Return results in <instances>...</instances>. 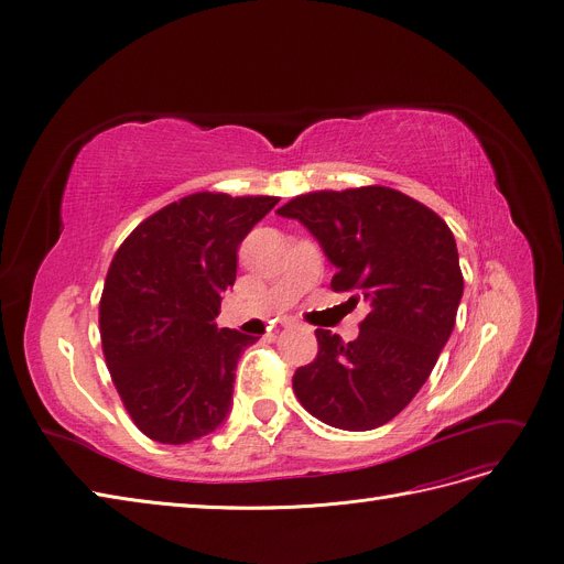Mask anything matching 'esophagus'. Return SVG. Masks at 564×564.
Instances as JSON below:
<instances>
[{
	"label": "esophagus",
	"mask_w": 564,
	"mask_h": 564,
	"mask_svg": "<svg viewBox=\"0 0 564 564\" xmlns=\"http://www.w3.org/2000/svg\"><path fill=\"white\" fill-rule=\"evenodd\" d=\"M281 324H283V327H294V324H297V322H294L292 317H285Z\"/></svg>",
	"instance_id": "esophagus-1"
}]
</instances>
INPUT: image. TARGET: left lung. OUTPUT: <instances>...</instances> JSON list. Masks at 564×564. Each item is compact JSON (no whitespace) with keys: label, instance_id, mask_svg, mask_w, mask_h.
Masks as SVG:
<instances>
[{"label":"left lung","instance_id":"left-lung-1","mask_svg":"<svg viewBox=\"0 0 564 564\" xmlns=\"http://www.w3.org/2000/svg\"><path fill=\"white\" fill-rule=\"evenodd\" d=\"M336 267L332 288L354 290L370 313L359 338L317 329V359L292 389L322 423L349 432L393 421L427 381L446 347L464 292L448 224L389 187L313 192L285 203Z\"/></svg>","mask_w":564,"mask_h":564}]
</instances>
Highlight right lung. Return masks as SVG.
I'll use <instances>...</instances> for the list:
<instances>
[{
    "label": "right lung",
    "mask_w": 564,
    "mask_h": 564,
    "mask_svg": "<svg viewBox=\"0 0 564 564\" xmlns=\"http://www.w3.org/2000/svg\"><path fill=\"white\" fill-rule=\"evenodd\" d=\"M276 196L200 192L162 207L116 251L100 300L105 359L134 425L192 443L230 413L242 351L258 340L217 329L237 249Z\"/></svg>",
    "instance_id": "right-lung-1"
}]
</instances>
